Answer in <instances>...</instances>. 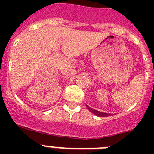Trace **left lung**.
<instances>
[{
	"label": "left lung",
	"mask_w": 154,
	"mask_h": 154,
	"mask_svg": "<svg viewBox=\"0 0 154 154\" xmlns=\"http://www.w3.org/2000/svg\"><path fill=\"white\" fill-rule=\"evenodd\" d=\"M86 107L90 112H91L93 113V114H94L95 116H99V117H107V116H111V114H109V113L102 112L97 111V110L94 109H92V108H91V107L88 106V105H86Z\"/></svg>",
	"instance_id": "obj_1"
}]
</instances>
